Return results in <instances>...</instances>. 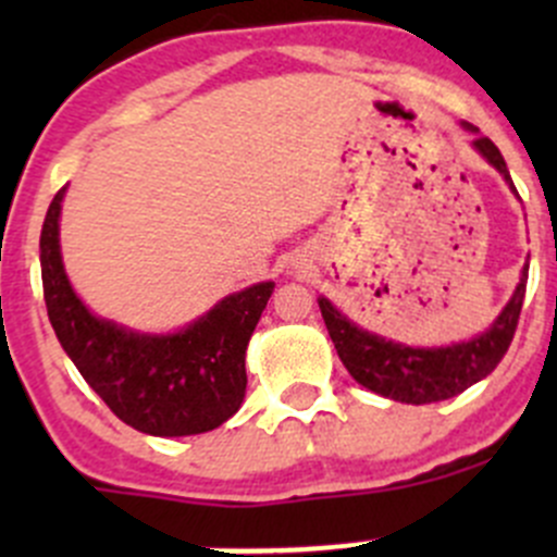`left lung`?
<instances>
[{"label": "left lung", "instance_id": "left-lung-1", "mask_svg": "<svg viewBox=\"0 0 557 557\" xmlns=\"http://www.w3.org/2000/svg\"><path fill=\"white\" fill-rule=\"evenodd\" d=\"M460 126L474 134L471 148L502 174L504 183L512 188V194H518L502 150L491 139L482 137L480 128L471 126V123H460ZM525 283L528 263L522 267L520 283L515 288L512 299L498 312L491 329L466 342H453L447 347H412L385 339V336L352 323L325 296H320L318 307L342 363H345V369L358 385L369 387V391L380 393L385 398H393V401L431 404L458 396L466 387L485 380L498 367L504 352L512 345L515 329H518L522 299H525Z\"/></svg>", "mask_w": 557, "mask_h": 557}]
</instances>
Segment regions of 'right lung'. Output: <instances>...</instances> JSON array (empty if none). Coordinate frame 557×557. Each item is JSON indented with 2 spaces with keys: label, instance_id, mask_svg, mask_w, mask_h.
<instances>
[{
  "label": "right lung",
  "instance_id": "add662e5",
  "mask_svg": "<svg viewBox=\"0 0 557 557\" xmlns=\"http://www.w3.org/2000/svg\"><path fill=\"white\" fill-rule=\"evenodd\" d=\"M53 196L39 234L45 307L61 347L99 398L150 436H194L226 423L245 401V350L274 283L228 294L185 329L145 334L99 318L64 272L61 201Z\"/></svg>",
  "mask_w": 557,
  "mask_h": 557
}]
</instances>
